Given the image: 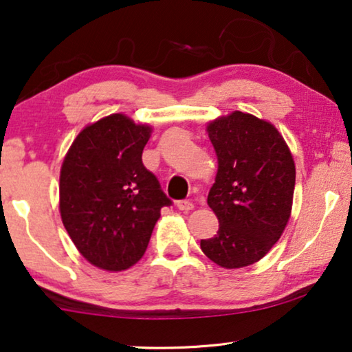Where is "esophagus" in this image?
Segmentation results:
<instances>
[{
  "label": "esophagus",
  "instance_id": "1",
  "mask_svg": "<svg viewBox=\"0 0 352 352\" xmlns=\"http://www.w3.org/2000/svg\"><path fill=\"white\" fill-rule=\"evenodd\" d=\"M176 206H177V210L184 211V212L193 210V203L188 201V200H179V201L176 203Z\"/></svg>",
  "mask_w": 352,
  "mask_h": 352
}]
</instances>
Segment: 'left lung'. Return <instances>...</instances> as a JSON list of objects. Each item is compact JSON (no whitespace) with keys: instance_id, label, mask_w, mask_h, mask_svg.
Returning a JSON list of instances; mask_svg holds the SVG:
<instances>
[{"instance_id":"8db88e82","label":"left lung","mask_w":352,"mask_h":352,"mask_svg":"<svg viewBox=\"0 0 352 352\" xmlns=\"http://www.w3.org/2000/svg\"><path fill=\"white\" fill-rule=\"evenodd\" d=\"M217 155L208 205L219 219L216 235L201 239L208 258L222 268L261 261L286 228L295 164L276 126L235 111L206 126Z\"/></svg>"}]
</instances>
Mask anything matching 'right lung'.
I'll use <instances>...</instances> for the list:
<instances>
[{"mask_svg": "<svg viewBox=\"0 0 352 352\" xmlns=\"http://www.w3.org/2000/svg\"><path fill=\"white\" fill-rule=\"evenodd\" d=\"M149 125L111 114L87 125L71 144L60 171V214L84 258L108 272L130 268L144 256L171 200L142 165Z\"/></svg>", "mask_w": 352, "mask_h": 352, "instance_id": "add662e5", "label": "right lung"}]
</instances>
